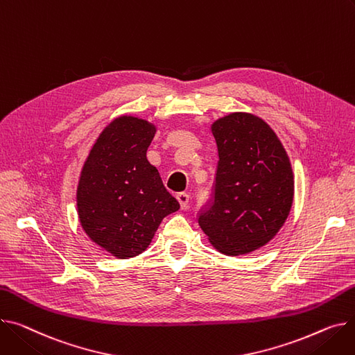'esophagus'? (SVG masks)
<instances>
[{
  "label": "esophagus",
  "mask_w": 355,
  "mask_h": 355,
  "mask_svg": "<svg viewBox=\"0 0 355 355\" xmlns=\"http://www.w3.org/2000/svg\"><path fill=\"white\" fill-rule=\"evenodd\" d=\"M177 200L180 202L181 209H185L187 205H188V200H190V197H188V194H185V193H178L177 194Z\"/></svg>",
  "instance_id": "1"
}]
</instances>
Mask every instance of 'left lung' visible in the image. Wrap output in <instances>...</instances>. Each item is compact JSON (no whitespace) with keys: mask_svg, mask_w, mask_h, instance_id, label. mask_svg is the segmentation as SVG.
I'll list each match as a JSON object with an SVG mask.
<instances>
[{"mask_svg":"<svg viewBox=\"0 0 355 355\" xmlns=\"http://www.w3.org/2000/svg\"><path fill=\"white\" fill-rule=\"evenodd\" d=\"M218 148L214 202L198 225L209 244L243 255L268 244L294 200L290 157L274 130L251 112H230L211 124Z\"/></svg>","mask_w":355,"mask_h":355,"instance_id":"8db88e82","label":"left lung"}]
</instances>
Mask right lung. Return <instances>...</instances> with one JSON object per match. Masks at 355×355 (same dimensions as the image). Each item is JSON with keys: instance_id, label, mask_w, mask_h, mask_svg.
<instances>
[{"instance_id": "right-lung-1", "label": "right lung", "mask_w": 355, "mask_h": 355, "mask_svg": "<svg viewBox=\"0 0 355 355\" xmlns=\"http://www.w3.org/2000/svg\"><path fill=\"white\" fill-rule=\"evenodd\" d=\"M157 125L120 115L100 132L81 168L77 212L92 243L120 259L150 245L164 217L180 209L147 159Z\"/></svg>"}]
</instances>
